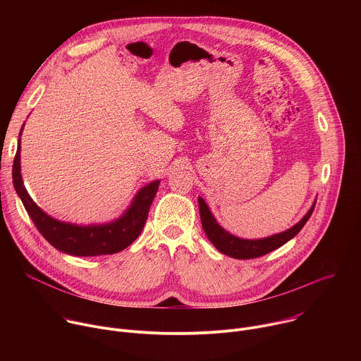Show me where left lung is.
Listing matches in <instances>:
<instances>
[{
  "mask_svg": "<svg viewBox=\"0 0 361 361\" xmlns=\"http://www.w3.org/2000/svg\"><path fill=\"white\" fill-rule=\"evenodd\" d=\"M314 205L308 210V213L301 219V221H298L294 227H291L290 230L267 237V238H262V240H244V238H238L230 233H227L213 217V214L210 213L207 204L205 201L198 197V207H200V217H201V224L202 228L207 234L209 240L214 244V247L221 251L226 255L233 257V259H240V260H247V259H257V257H262L273 250H277L279 247H281L283 244H286L287 241H290L294 235L298 234V231L304 227V224L308 221V219L312 217Z\"/></svg>",
  "mask_w": 361,
  "mask_h": 361,
  "instance_id": "left-lung-1",
  "label": "left lung"
}]
</instances>
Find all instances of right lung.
<instances>
[{"instance_id": "add662e5", "label": "right lung", "mask_w": 361, "mask_h": 361, "mask_svg": "<svg viewBox=\"0 0 361 361\" xmlns=\"http://www.w3.org/2000/svg\"><path fill=\"white\" fill-rule=\"evenodd\" d=\"M20 142L21 141L18 140V147L13 164L14 188L20 195L34 226L51 245L70 255L92 257L118 252L127 248L140 235L147 221L151 202L157 194L160 181H152L148 185L142 187L135 195L128 210L123 214V217L113 223L87 227L63 223L45 214L28 195L21 177Z\"/></svg>"}]
</instances>
